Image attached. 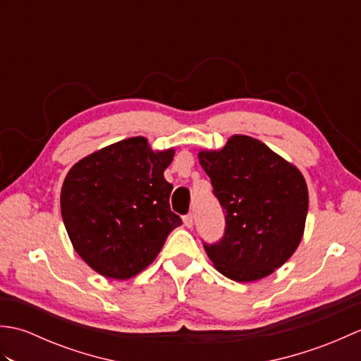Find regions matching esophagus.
Here are the masks:
<instances>
[{"label": "esophagus", "instance_id": "obj_1", "mask_svg": "<svg viewBox=\"0 0 361 361\" xmlns=\"http://www.w3.org/2000/svg\"><path fill=\"white\" fill-rule=\"evenodd\" d=\"M183 224H185L188 228H192V225H194V216H192V214H188V216L183 217Z\"/></svg>", "mask_w": 361, "mask_h": 361}]
</instances>
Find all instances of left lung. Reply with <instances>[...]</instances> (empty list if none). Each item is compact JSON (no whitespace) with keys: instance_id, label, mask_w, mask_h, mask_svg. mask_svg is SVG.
I'll return each mask as SVG.
<instances>
[{"instance_id":"left-lung-1","label":"left lung","mask_w":361,"mask_h":361,"mask_svg":"<svg viewBox=\"0 0 361 361\" xmlns=\"http://www.w3.org/2000/svg\"><path fill=\"white\" fill-rule=\"evenodd\" d=\"M198 161L226 214L225 235L204 245L214 267L237 282L267 278L293 256L304 235L309 190L301 171L247 135L200 150Z\"/></svg>"}]
</instances>
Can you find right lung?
<instances>
[{
  "instance_id": "1",
  "label": "right lung",
  "mask_w": 361,
  "mask_h": 361,
  "mask_svg": "<svg viewBox=\"0 0 361 361\" xmlns=\"http://www.w3.org/2000/svg\"><path fill=\"white\" fill-rule=\"evenodd\" d=\"M175 149L153 150L133 136L78 161L66 173L60 209L75 252L104 278L145 270L181 219L171 211L164 171Z\"/></svg>"
}]
</instances>
